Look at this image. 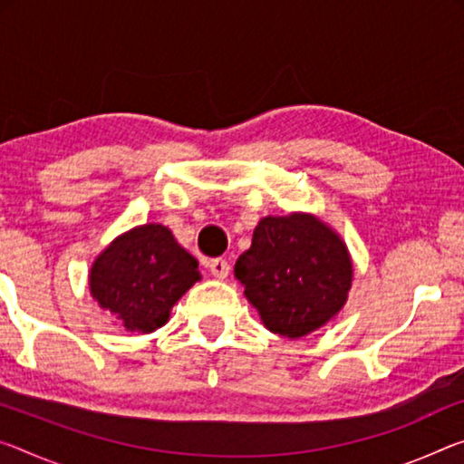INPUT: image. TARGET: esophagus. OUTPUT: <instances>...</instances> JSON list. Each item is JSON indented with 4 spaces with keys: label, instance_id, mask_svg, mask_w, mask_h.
I'll list each match as a JSON object with an SVG mask.
<instances>
[{
    "label": "esophagus",
    "instance_id": "obj_1",
    "mask_svg": "<svg viewBox=\"0 0 464 464\" xmlns=\"http://www.w3.org/2000/svg\"><path fill=\"white\" fill-rule=\"evenodd\" d=\"M208 268H210V275H212V276H215V278H220V281H223V278H227V276H229V270H231V266H229V262H227V260H223V258L210 260V264H208Z\"/></svg>",
    "mask_w": 464,
    "mask_h": 464
}]
</instances>
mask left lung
I'll use <instances>...</instances> for the list:
<instances>
[{"instance_id": "left-lung-1", "label": "left lung", "mask_w": 464, "mask_h": 464, "mask_svg": "<svg viewBox=\"0 0 464 464\" xmlns=\"http://www.w3.org/2000/svg\"><path fill=\"white\" fill-rule=\"evenodd\" d=\"M235 278L270 333L307 336L347 304L353 260L341 235L310 212L264 217L252 246L235 262Z\"/></svg>"}]
</instances>
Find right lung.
Segmentation results:
<instances>
[{
  "mask_svg": "<svg viewBox=\"0 0 464 464\" xmlns=\"http://www.w3.org/2000/svg\"><path fill=\"white\" fill-rule=\"evenodd\" d=\"M202 278L198 260L169 227L138 225L117 235L88 270V289L99 307L130 333L165 326L173 305Z\"/></svg>",
  "mask_w": 464,
  "mask_h": 464,
  "instance_id": "1",
  "label": "right lung"
}]
</instances>
